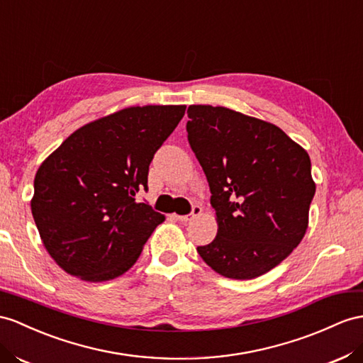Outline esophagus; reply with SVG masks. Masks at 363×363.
<instances>
[{
  "label": "esophagus",
  "instance_id": "esophagus-1",
  "mask_svg": "<svg viewBox=\"0 0 363 363\" xmlns=\"http://www.w3.org/2000/svg\"><path fill=\"white\" fill-rule=\"evenodd\" d=\"M201 215H202V207L194 206L190 215H185V216H182V215H173V218H174L176 220H179V222H189V220H193V219L199 218Z\"/></svg>",
  "mask_w": 363,
  "mask_h": 363
}]
</instances>
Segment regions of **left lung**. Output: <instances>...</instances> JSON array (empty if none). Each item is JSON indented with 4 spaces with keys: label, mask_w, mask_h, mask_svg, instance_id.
<instances>
[{
    "label": "left lung",
    "mask_w": 363,
    "mask_h": 363,
    "mask_svg": "<svg viewBox=\"0 0 363 363\" xmlns=\"http://www.w3.org/2000/svg\"><path fill=\"white\" fill-rule=\"evenodd\" d=\"M189 143L211 191L218 235L198 247L211 270L262 276L301 244L315 191L310 156L277 125L227 107L190 106Z\"/></svg>",
    "instance_id": "8db88e82"
}]
</instances>
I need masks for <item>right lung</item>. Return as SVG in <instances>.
<instances>
[{"label":"right lung","instance_id":"1","mask_svg":"<svg viewBox=\"0 0 363 363\" xmlns=\"http://www.w3.org/2000/svg\"><path fill=\"white\" fill-rule=\"evenodd\" d=\"M185 106H133L75 130L35 174L32 215L44 248L64 272L104 282L130 270L165 216L147 190L153 155Z\"/></svg>","mask_w":363,"mask_h":363}]
</instances>
